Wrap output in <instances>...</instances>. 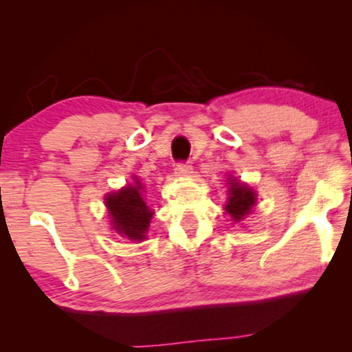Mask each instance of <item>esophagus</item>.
Masks as SVG:
<instances>
[{
    "mask_svg": "<svg viewBox=\"0 0 352 352\" xmlns=\"http://www.w3.org/2000/svg\"><path fill=\"white\" fill-rule=\"evenodd\" d=\"M192 164L190 162H179L175 165V172H177V175H180V177H187V175H190V173H192Z\"/></svg>",
    "mask_w": 352,
    "mask_h": 352,
    "instance_id": "1",
    "label": "esophagus"
}]
</instances>
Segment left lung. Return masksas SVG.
Here are the masks:
<instances>
[{"label":"left lung","instance_id":"8db88e82","mask_svg":"<svg viewBox=\"0 0 352 352\" xmlns=\"http://www.w3.org/2000/svg\"><path fill=\"white\" fill-rule=\"evenodd\" d=\"M230 197L225 210L232 215L235 221H240L245 215H248L250 210L254 205V192L248 185L240 184L238 180L230 182Z\"/></svg>","mask_w":352,"mask_h":352}]
</instances>
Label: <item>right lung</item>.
I'll list each match as a JSON object with an SVG mask.
<instances>
[{
	"mask_svg": "<svg viewBox=\"0 0 352 352\" xmlns=\"http://www.w3.org/2000/svg\"><path fill=\"white\" fill-rule=\"evenodd\" d=\"M140 182L135 179V185H129L119 192L111 193L106 199L114 228L129 240L137 241L145 238V232L153 215L140 195Z\"/></svg>",
	"mask_w": 352,
	"mask_h": 352,
	"instance_id": "add662e5",
	"label": "right lung"
}]
</instances>
